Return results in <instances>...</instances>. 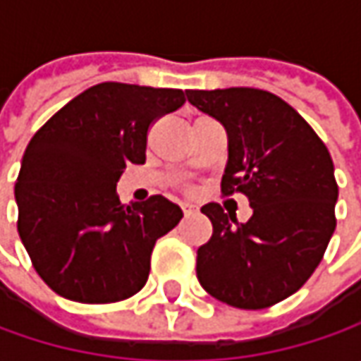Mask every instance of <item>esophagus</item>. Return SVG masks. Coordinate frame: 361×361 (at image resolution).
Segmentation results:
<instances>
[{"instance_id": "obj_1", "label": "esophagus", "mask_w": 361, "mask_h": 361, "mask_svg": "<svg viewBox=\"0 0 361 361\" xmlns=\"http://www.w3.org/2000/svg\"><path fill=\"white\" fill-rule=\"evenodd\" d=\"M197 209H195V204H190V202H183V213H185V216L192 215Z\"/></svg>"}]
</instances>
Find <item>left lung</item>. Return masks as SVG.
I'll use <instances>...</instances> for the list:
<instances>
[{
    "mask_svg": "<svg viewBox=\"0 0 361 361\" xmlns=\"http://www.w3.org/2000/svg\"><path fill=\"white\" fill-rule=\"evenodd\" d=\"M187 98L227 130L221 188L247 195L253 209L239 223L216 202L202 207L213 235L197 251L199 283L239 310L275 305L312 277L336 231L331 157L298 110L271 92L188 90Z\"/></svg>",
    "mask_w": 361,
    "mask_h": 361,
    "instance_id": "left-lung-1",
    "label": "left lung"
}]
</instances>
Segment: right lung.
<instances>
[{
    "mask_svg": "<svg viewBox=\"0 0 361 361\" xmlns=\"http://www.w3.org/2000/svg\"><path fill=\"white\" fill-rule=\"evenodd\" d=\"M185 92L102 82L35 132L18 183V231L37 275L66 299L114 303L145 287L154 243L183 211L162 195L122 204L126 164L146 160V132Z\"/></svg>",
    "mask_w": 361,
    "mask_h": 361,
    "instance_id": "add662e5",
    "label": "right lung"
}]
</instances>
